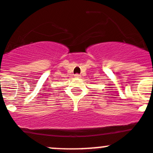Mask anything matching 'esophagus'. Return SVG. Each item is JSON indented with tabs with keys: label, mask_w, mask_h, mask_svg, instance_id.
<instances>
[{
	"label": "esophagus",
	"mask_w": 153,
	"mask_h": 153,
	"mask_svg": "<svg viewBox=\"0 0 153 153\" xmlns=\"http://www.w3.org/2000/svg\"><path fill=\"white\" fill-rule=\"evenodd\" d=\"M75 78H80V77H81V75H80L79 74H75Z\"/></svg>",
	"instance_id": "34e87169"
}]
</instances>
